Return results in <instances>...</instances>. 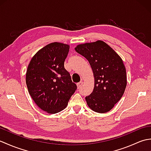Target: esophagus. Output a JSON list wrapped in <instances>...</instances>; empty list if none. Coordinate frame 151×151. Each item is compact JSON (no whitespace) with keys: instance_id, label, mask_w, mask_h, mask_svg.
I'll list each match as a JSON object with an SVG mask.
<instances>
[{"instance_id":"34e87169","label":"esophagus","mask_w":151,"mask_h":151,"mask_svg":"<svg viewBox=\"0 0 151 151\" xmlns=\"http://www.w3.org/2000/svg\"><path fill=\"white\" fill-rule=\"evenodd\" d=\"M82 84H83V82H78V83H77V88L79 89V88H81V86H82Z\"/></svg>"}]
</instances>
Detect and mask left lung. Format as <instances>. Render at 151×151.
I'll list each match as a JSON object with an SVG mask.
<instances>
[{
    "label": "left lung",
    "instance_id": "1",
    "mask_svg": "<svg viewBox=\"0 0 151 151\" xmlns=\"http://www.w3.org/2000/svg\"><path fill=\"white\" fill-rule=\"evenodd\" d=\"M75 49L88 60L93 73V91L86 97L88 106L101 114L111 110L127 86L123 60L108 44L100 40L78 45Z\"/></svg>",
    "mask_w": 151,
    "mask_h": 151
}]
</instances>
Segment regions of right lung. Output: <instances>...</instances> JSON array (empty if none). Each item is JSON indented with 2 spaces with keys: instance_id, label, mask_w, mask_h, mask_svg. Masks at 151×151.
<instances>
[{
  "instance_id": "right-lung-1",
  "label": "right lung",
  "mask_w": 151,
  "mask_h": 151,
  "mask_svg": "<svg viewBox=\"0 0 151 151\" xmlns=\"http://www.w3.org/2000/svg\"><path fill=\"white\" fill-rule=\"evenodd\" d=\"M69 45L54 42L32 57L26 74L28 92L37 106L49 114L65 109L76 85L64 67Z\"/></svg>"
}]
</instances>
